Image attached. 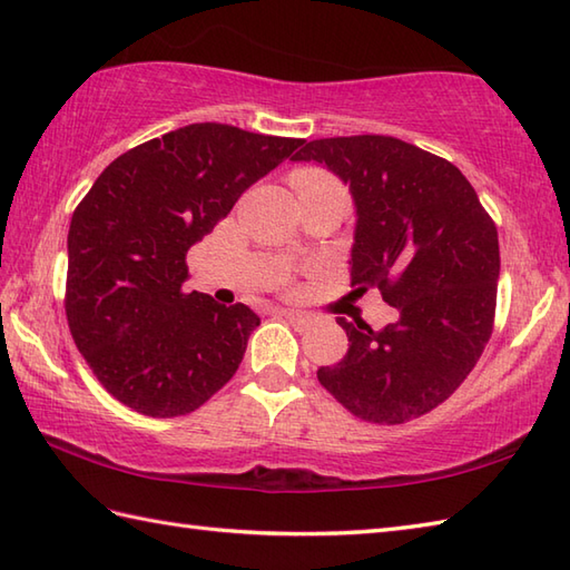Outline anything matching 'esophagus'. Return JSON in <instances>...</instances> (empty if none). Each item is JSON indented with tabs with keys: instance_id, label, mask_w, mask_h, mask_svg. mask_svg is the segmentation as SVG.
I'll return each instance as SVG.
<instances>
[{
	"instance_id": "34e87169",
	"label": "esophagus",
	"mask_w": 570,
	"mask_h": 570,
	"mask_svg": "<svg viewBox=\"0 0 570 570\" xmlns=\"http://www.w3.org/2000/svg\"><path fill=\"white\" fill-rule=\"evenodd\" d=\"M282 313V316L286 318V321H292L296 328H308V323H311V318L306 316V313H298V311H286V308H282L278 311Z\"/></svg>"
}]
</instances>
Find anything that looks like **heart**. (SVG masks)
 <instances>
[{"label":"heart","instance_id":"obj_1","mask_svg":"<svg viewBox=\"0 0 570 570\" xmlns=\"http://www.w3.org/2000/svg\"><path fill=\"white\" fill-rule=\"evenodd\" d=\"M292 184L301 193V190L318 188V186H335V180L325 171H318V168H301V171H296L292 176Z\"/></svg>","mask_w":570,"mask_h":570}]
</instances>
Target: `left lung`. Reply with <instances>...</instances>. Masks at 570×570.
Returning <instances> with one entry per match:
<instances>
[{
  "label": "left lung",
  "instance_id": "left-lung-1",
  "mask_svg": "<svg viewBox=\"0 0 570 570\" xmlns=\"http://www.w3.org/2000/svg\"><path fill=\"white\" fill-rule=\"evenodd\" d=\"M350 186L355 292L377 288L396 311L382 331L337 318L350 347L318 382L355 416L404 423L451 396L485 350L498 301V227L458 168L394 137L304 144Z\"/></svg>",
  "mask_w": 570,
  "mask_h": 570
}]
</instances>
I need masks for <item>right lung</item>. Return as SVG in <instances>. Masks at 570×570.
<instances>
[{
	"mask_svg": "<svg viewBox=\"0 0 570 570\" xmlns=\"http://www.w3.org/2000/svg\"><path fill=\"white\" fill-rule=\"evenodd\" d=\"M301 144L188 125L117 156L80 200L68 229L66 316L117 402L184 416L233 380L259 316L186 294V254Z\"/></svg>",
	"mask_w": 570,
	"mask_h": 570,
	"instance_id": "add662e5",
	"label": "right lung"
}]
</instances>
